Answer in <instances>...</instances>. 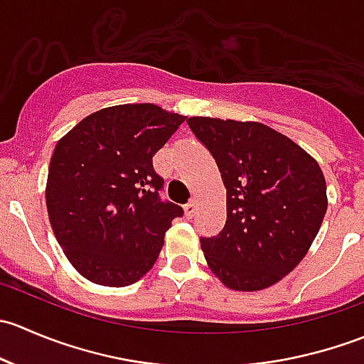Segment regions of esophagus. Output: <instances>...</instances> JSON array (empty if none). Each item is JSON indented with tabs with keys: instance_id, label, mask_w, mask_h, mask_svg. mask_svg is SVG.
Listing matches in <instances>:
<instances>
[{
	"instance_id": "1",
	"label": "esophagus",
	"mask_w": 364,
	"mask_h": 364,
	"mask_svg": "<svg viewBox=\"0 0 364 364\" xmlns=\"http://www.w3.org/2000/svg\"><path fill=\"white\" fill-rule=\"evenodd\" d=\"M197 213V203L196 200H190V203L185 204V215L186 218H193Z\"/></svg>"
}]
</instances>
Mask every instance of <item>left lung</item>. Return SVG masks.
Wrapping results in <instances>:
<instances>
[{
  "label": "left lung",
  "mask_w": 364,
  "mask_h": 364,
  "mask_svg": "<svg viewBox=\"0 0 364 364\" xmlns=\"http://www.w3.org/2000/svg\"><path fill=\"white\" fill-rule=\"evenodd\" d=\"M218 165L227 220L200 237L213 273L234 291H260L291 273L317 236L328 199L318 164L262 123L190 117Z\"/></svg>",
  "instance_id": "obj_1"
}]
</instances>
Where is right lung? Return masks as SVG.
Here are the masks:
<instances>
[{"label": "right lung", "mask_w": 364, "mask_h": 364, "mask_svg": "<svg viewBox=\"0 0 364 364\" xmlns=\"http://www.w3.org/2000/svg\"><path fill=\"white\" fill-rule=\"evenodd\" d=\"M153 104H127L84 117L56 144L47 211L58 243L82 277L127 287L144 277L183 208L161 200L153 156L185 123Z\"/></svg>", "instance_id": "add662e5"}]
</instances>
